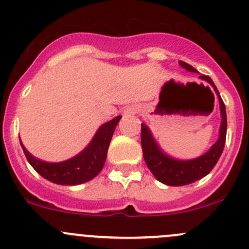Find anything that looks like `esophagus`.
Masks as SVG:
<instances>
[{"label":"esophagus","mask_w":249,"mask_h":249,"mask_svg":"<svg viewBox=\"0 0 249 249\" xmlns=\"http://www.w3.org/2000/svg\"><path fill=\"white\" fill-rule=\"evenodd\" d=\"M136 112H137L136 108H134V107H129V108L124 110V115H131V114H135Z\"/></svg>","instance_id":"34e87169"}]
</instances>
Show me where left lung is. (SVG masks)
<instances>
[{
    "mask_svg": "<svg viewBox=\"0 0 249 249\" xmlns=\"http://www.w3.org/2000/svg\"><path fill=\"white\" fill-rule=\"evenodd\" d=\"M179 65L184 67L187 71L195 72L196 70L189 64L184 61H179ZM203 80H207L218 95L220 105V114H222V124L219 129V139L217 142L211 147L207 153L192 160H176L165 154L159 145L155 143L150 130L148 129L145 124H141V144H142L143 158L147 164L148 169L152 171L159 182L173 187H179V185H187L190 183H194L196 180L201 179L206 175L212 171L215 166L217 161L222 155L224 149L225 139H227V110L225 105L215 88L214 83L208 76H200Z\"/></svg>",
    "mask_w": 249,
    "mask_h": 249,
    "instance_id": "8db88e82",
    "label": "left lung"
}]
</instances>
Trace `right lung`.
Wrapping results in <instances>:
<instances>
[{
    "label": "right lung",
    "mask_w": 249,
    "mask_h": 249,
    "mask_svg": "<svg viewBox=\"0 0 249 249\" xmlns=\"http://www.w3.org/2000/svg\"><path fill=\"white\" fill-rule=\"evenodd\" d=\"M120 118L122 115H118L114 119L101 125L88 147L82 153L66 161L46 162L30 154L21 141H20V144H21L27 161L43 178L62 185L82 184L88 180H91L101 172L106 161L107 150H108L113 132Z\"/></svg>",
    "instance_id": "right-lung-1"
}]
</instances>
